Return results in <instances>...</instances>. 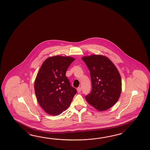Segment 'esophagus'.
I'll return each instance as SVG.
<instances>
[{
  "label": "esophagus",
  "mask_w": 150,
  "mask_h": 150,
  "mask_svg": "<svg viewBox=\"0 0 150 150\" xmlns=\"http://www.w3.org/2000/svg\"><path fill=\"white\" fill-rule=\"evenodd\" d=\"M77 92L78 93H80L81 92V87H78V88H77Z\"/></svg>",
  "instance_id": "1"
}]
</instances>
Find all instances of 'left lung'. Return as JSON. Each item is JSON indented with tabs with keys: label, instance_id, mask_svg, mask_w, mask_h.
<instances>
[{
	"label": "left lung",
	"instance_id": "8db88e82",
	"mask_svg": "<svg viewBox=\"0 0 150 150\" xmlns=\"http://www.w3.org/2000/svg\"><path fill=\"white\" fill-rule=\"evenodd\" d=\"M90 72L92 89L85 99L100 111L111 108L118 101L122 80L117 68L108 58L93 54L82 57Z\"/></svg>",
	"mask_w": 150,
	"mask_h": 150
}]
</instances>
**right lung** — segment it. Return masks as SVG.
Segmentation results:
<instances>
[{"label": "right lung", "instance_id": "add662e5", "mask_svg": "<svg viewBox=\"0 0 150 150\" xmlns=\"http://www.w3.org/2000/svg\"><path fill=\"white\" fill-rule=\"evenodd\" d=\"M74 58L56 56L45 60L35 79V92L39 105L49 115H58L70 106L76 93L65 76Z\"/></svg>", "mask_w": 150, "mask_h": 150}]
</instances>
